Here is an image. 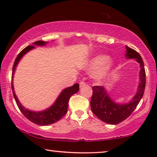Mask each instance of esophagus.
<instances>
[{"label":"esophagus","mask_w":157,"mask_h":157,"mask_svg":"<svg viewBox=\"0 0 157 157\" xmlns=\"http://www.w3.org/2000/svg\"><path fill=\"white\" fill-rule=\"evenodd\" d=\"M85 85H86V84H85L84 82L81 81L80 82H79V86H80V88H82V87H84Z\"/></svg>","instance_id":"obj_1"}]
</instances>
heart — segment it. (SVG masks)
<instances>
[{
    "label": "heart",
    "instance_id": "heart-1",
    "mask_svg": "<svg viewBox=\"0 0 157 157\" xmlns=\"http://www.w3.org/2000/svg\"><path fill=\"white\" fill-rule=\"evenodd\" d=\"M112 67V61L105 55H98L93 57L86 65L89 70H95L94 75L97 79H103L107 77Z\"/></svg>",
    "mask_w": 157,
    "mask_h": 157
}]
</instances>
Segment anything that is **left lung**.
<instances>
[{"label":"left lung","instance_id":"obj_1","mask_svg":"<svg viewBox=\"0 0 157 157\" xmlns=\"http://www.w3.org/2000/svg\"><path fill=\"white\" fill-rule=\"evenodd\" d=\"M125 57L127 59H134L140 63V82L136 94L127 103L120 104L112 100L107 89L102 86H93V95L91 100V110L101 121L108 124H116L121 123L131 115L139 105L144 94L145 87V71L144 63L140 55L136 50L126 46Z\"/></svg>","mask_w":157,"mask_h":157}]
</instances>
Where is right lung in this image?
<instances>
[{
  "label": "right lung",
  "mask_w": 157,
  "mask_h": 157,
  "mask_svg": "<svg viewBox=\"0 0 157 157\" xmlns=\"http://www.w3.org/2000/svg\"><path fill=\"white\" fill-rule=\"evenodd\" d=\"M48 42L44 41H37L34 42L33 46H28L25 48L18 55L15 59L12 68V89L13 95L15 99L16 102L18 107L19 108L20 111L23 113L26 118L29 121H30L33 123L39 124V125H48L52 123H55V122L59 121L62 117L65 115L67 112L68 106V100L70 99L71 95L78 93L79 91V84L76 83L72 86L67 87L63 90L61 92V94L57 97L56 100L53 103V105L50 106L46 109L39 111H34L29 110L28 109L25 108L21 104V102L18 100L17 95L15 94L14 91V85H13V78H14V74L15 73L16 67L17 66L18 62H20L24 55L28 52L30 51L31 50L34 49L35 47L34 46H44L47 44Z\"/></svg>",
  "instance_id": "obj_1"
}]
</instances>
